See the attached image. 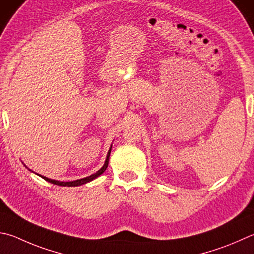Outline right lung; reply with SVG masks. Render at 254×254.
Instances as JSON below:
<instances>
[{
  "instance_id": "obj_1",
  "label": "right lung",
  "mask_w": 254,
  "mask_h": 254,
  "mask_svg": "<svg viewBox=\"0 0 254 254\" xmlns=\"http://www.w3.org/2000/svg\"><path fill=\"white\" fill-rule=\"evenodd\" d=\"M111 149H112V145H111V147H110V149H109V152H108V154H107V159H105V162H104V164H103V167L101 168V169L99 170V171H96L95 173L91 174V175H89V177H86V178L74 180V181H67V182H64V181H58V180L50 179V178L44 177V175H41V174H39V173H35L34 171H32V170H30L29 168H27L25 164H24V165H25V168L29 169L31 172H33V173H35V174L40 175V177L42 178V179H44L45 181H48V182L52 183V184H57V186H61V187H79V186H82V184H85V183H87V182L92 181V180H94V179H96L98 177H100V175L102 174V173L105 171V170H107V168H108V164H109L110 153H111ZM22 163H23V162H22Z\"/></svg>"
}]
</instances>
